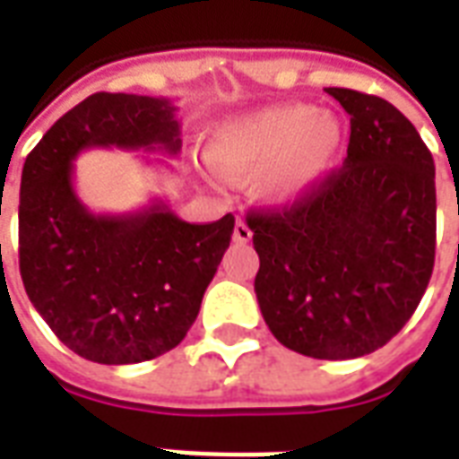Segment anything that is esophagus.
Masks as SVG:
<instances>
[{
  "instance_id": "obj_1",
  "label": "esophagus",
  "mask_w": 459,
  "mask_h": 459,
  "mask_svg": "<svg viewBox=\"0 0 459 459\" xmlns=\"http://www.w3.org/2000/svg\"><path fill=\"white\" fill-rule=\"evenodd\" d=\"M253 238V230H250V226L246 223V221H236V229H233V240L236 243H248V240Z\"/></svg>"
}]
</instances>
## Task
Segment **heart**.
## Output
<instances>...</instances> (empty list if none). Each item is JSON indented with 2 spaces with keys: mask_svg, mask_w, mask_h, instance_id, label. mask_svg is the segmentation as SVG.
Returning a JSON list of instances; mask_svg holds the SVG:
<instances>
[{
  "mask_svg": "<svg viewBox=\"0 0 459 459\" xmlns=\"http://www.w3.org/2000/svg\"><path fill=\"white\" fill-rule=\"evenodd\" d=\"M344 147V125L327 108L282 103L216 122L206 154L226 177H253L270 206H292L327 179Z\"/></svg>",
  "mask_w": 459,
  "mask_h": 459,
  "instance_id": "heart-1",
  "label": "heart"
}]
</instances>
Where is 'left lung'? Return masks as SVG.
<instances>
[{"label": "left lung", "mask_w": 459, "mask_h": 459, "mask_svg": "<svg viewBox=\"0 0 459 459\" xmlns=\"http://www.w3.org/2000/svg\"><path fill=\"white\" fill-rule=\"evenodd\" d=\"M349 113L344 167L290 209L253 211L255 298L298 354L344 361L403 329L435 263V161L398 108L325 88Z\"/></svg>", "instance_id": "obj_1"}]
</instances>
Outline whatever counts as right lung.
Returning <instances> with one entry per match:
<instances>
[{"label":"right lung","instance_id":"obj_1","mask_svg":"<svg viewBox=\"0 0 459 459\" xmlns=\"http://www.w3.org/2000/svg\"><path fill=\"white\" fill-rule=\"evenodd\" d=\"M179 127L169 98L95 93L56 120L24 161L26 295L56 337L95 364L150 361L186 337L236 219L186 223L164 199L130 213H93L75 194L74 161L93 147L177 157Z\"/></svg>","mask_w":459,"mask_h":459}]
</instances>
